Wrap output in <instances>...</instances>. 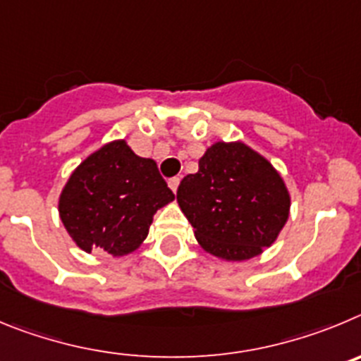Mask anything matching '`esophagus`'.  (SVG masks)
Returning <instances> with one entry per match:
<instances>
[{"mask_svg": "<svg viewBox=\"0 0 361 361\" xmlns=\"http://www.w3.org/2000/svg\"><path fill=\"white\" fill-rule=\"evenodd\" d=\"M169 187H171V190H173V192L176 194L178 187H180V178H178V176L171 178V180H169Z\"/></svg>", "mask_w": 361, "mask_h": 361, "instance_id": "esophagus-1", "label": "esophagus"}]
</instances>
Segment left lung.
Returning <instances> with one entry per match:
<instances>
[{
  "mask_svg": "<svg viewBox=\"0 0 361 361\" xmlns=\"http://www.w3.org/2000/svg\"><path fill=\"white\" fill-rule=\"evenodd\" d=\"M197 243L225 261H246L277 239L290 216L281 174L248 145L217 142L178 187Z\"/></svg>",
  "mask_w": 361,
  "mask_h": 361,
  "instance_id": "8db88e82",
  "label": "left lung"
}]
</instances>
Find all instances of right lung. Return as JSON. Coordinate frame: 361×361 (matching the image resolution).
Instances as JSON below:
<instances>
[{
    "label": "right lung",
    "mask_w": 361,
    "mask_h": 361,
    "mask_svg": "<svg viewBox=\"0 0 361 361\" xmlns=\"http://www.w3.org/2000/svg\"><path fill=\"white\" fill-rule=\"evenodd\" d=\"M173 200L157 161L136 157L116 140L73 171L59 197V214L79 248L120 257L142 245L152 216Z\"/></svg>",
    "instance_id": "obj_1"
}]
</instances>
